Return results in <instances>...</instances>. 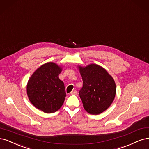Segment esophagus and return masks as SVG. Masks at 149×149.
Masks as SVG:
<instances>
[{
    "label": "esophagus",
    "mask_w": 149,
    "mask_h": 149,
    "mask_svg": "<svg viewBox=\"0 0 149 149\" xmlns=\"http://www.w3.org/2000/svg\"><path fill=\"white\" fill-rule=\"evenodd\" d=\"M70 94L71 95H77V92L76 90H72L70 92Z\"/></svg>",
    "instance_id": "esophagus-1"
}]
</instances>
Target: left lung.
I'll return each instance as SVG.
<instances>
[{
  "label": "left lung",
  "mask_w": 149,
  "mask_h": 149,
  "mask_svg": "<svg viewBox=\"0 0 149 149\" xmlns=\"http://www.w3.org/2000/svg\"><path fill=\"white\" fill-rule=\"evenodd\" d=\"M79 70L83 80L79 95L84 109L91 114L103 113L111 104L116 95L114 79L97 64L79 66Z\"/></svg>",
  "instance_id": "left-lung-1"
}]
</instances>
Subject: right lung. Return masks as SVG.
Here are the masks:
<instances>
[{
	"mask_svg": "<svg viewBox=\"0 0 149 149\" xmlns=\"http://www.w3.org/2000/svg\"><path fill=\"white\" fill-rule=\"evenodd\" d=\"M62 68L47 62L35 70L28 80L26 92L30 102L46 113L57 111L66 96L64 84L59 78Z\"/></svg>",
	"mask_w": 149,
	"mask_h": 149,
	"instance_id": "right-lung-1",
	"label": "right lung"
}]
</instances>
